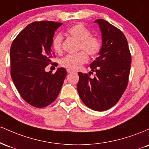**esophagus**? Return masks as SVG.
Wrapping results in <instances>:
<instances>
[{
  "label": "esophagus",
  "mask_w": 149,
  "mask_h": 149,
  "mask_svg": "<svg viewBox=\"0 0 149 149\" xmlns=\"http://www.w3.org/2000/svg\"><path fill=\"white\" fill-rule=\"evenodd\" d=\"M66 71H67V73H69L75 72V71H73V70H72V69H66Z\"/></svg>",
  "instance_id": "obj_1"
}]
</instances>
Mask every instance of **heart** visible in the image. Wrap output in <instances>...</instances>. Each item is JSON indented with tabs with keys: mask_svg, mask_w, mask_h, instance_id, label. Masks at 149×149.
Returning a JSON list of instances; mask_svg holds the SVG:
<instances>
[{
	"mask_svg": "<svg viewBox=\"0 0 149 149\" xmlns=\"http://www.w3.org/2000/svg\"><path fill=\"white\" fill-rule=\"evenodd\" d=\"M68 33L79 41L78 49H83L91 57L97 55L102 49V42L98 37L91 35V31L88 27L81 23H78L67 29ZM63 37L61 33H57L53 38L52 45L56 52L60 53L62 50ZM80 51L76 54H68L62 58L60 64L67 69L76 70L88 60V55Z\"/></svg>",
	"mask_w": 149,
	"mask_h": 149,
	"instance_id": "heart-1",
	"label": "heart"
}]
</instances>
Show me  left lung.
<instances>
[{
	"label": "left lung",
	"mask_w": 149,
	"mask_h": 149,
	"mask_svg": "<svg viewBox=\"0 0 149 149\" xmlns=\"http://www.w3.org/2000/svg\"><path fill=\"white\" fill-rule=\"evenodd\" d=\"M95 22L102 34L100 56L90 65L96 75L91 78L88 73L78 72L77 90L87 107L104 111L113 107L125 91L132 57L127 39L119 29L102 19Z\"/></svg>",
	"instance_id": "obj_1"
}]
</instances>
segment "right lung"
<instances>
[{
	"label": "right lung",
	"mask_w": 149,
	"mask_h": 149,
	"mask_svg": "<svg viewBox=\"0 0 149 149\" xmlns=\"http://www.w3.org/2000/svg\"><path fill=\"white\" fill-rule=\"evenodd\" d=\"M62 23L34 22L15 38L10 47V74L17 90L24 101L36 108L52 103L60 92L66 71L59 68L55 73L46 72L54 64L51 51L54 31ZM56 64V63H55Z\"/></svg>",
	"instance_id": "1"
}]
</instances>
